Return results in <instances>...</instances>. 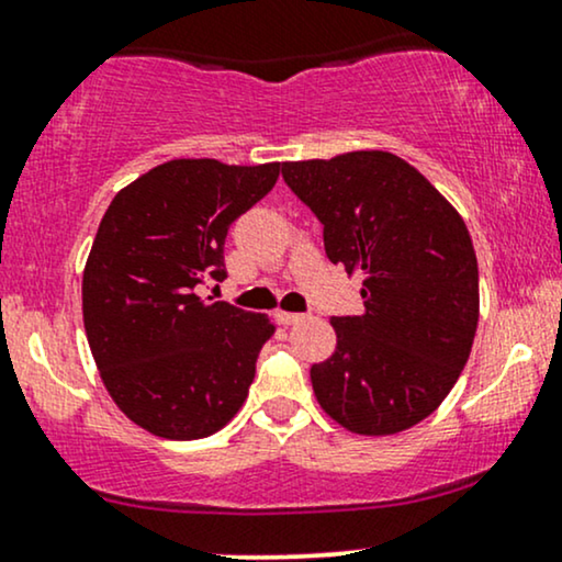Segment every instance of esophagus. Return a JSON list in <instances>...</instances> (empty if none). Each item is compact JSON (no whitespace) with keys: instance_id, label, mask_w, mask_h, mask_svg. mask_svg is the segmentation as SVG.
Instances as JSON below:
<instances>
[{"instance_id":"esophagus-1","label":"esophagus","mask_w":562,"mask_h":562,"mask_svg":"<svg viewBox=\"0 0 562 562\" xmlns=\"http://www.w3.org/2000/svg\"><path fill=\"white\" fill-rule=\"evenodd\" d=\"M274 319H277V324H295L299 319H303V314H290V311H274Z\"/></svg>"}]
</instances>
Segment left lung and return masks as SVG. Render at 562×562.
Here are the masks:
<instances>
[{
    "label": "left lung",
    "mask_w": 562,
    "mask_h": 562,
    "mask_svg": "<svg viewBox=\"0 0 562 562\" xmlns=\"http://www.w3.org/2000/svg\"><path fill=\"white\" fill-rule=\"evenodd\" d=\"M282 178L324 225V251L363 274V314L335 316L337 348L311 367L340 427L382 437L435 414L469 361L479 267L461 214L390 151L285 161Z\"/></svg>",
    "instance_id": "left-lung-1"
}]
</instances>
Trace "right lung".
I'll return each instance as SVG.
<instances>
[{
  "mask_svg": "<svg viewBox=\"0 0 562 562\" xmlns=\"http://www.w3.org/2000/svg\"><path fill=\"white\" fill-rule=\"evenodd\" d=\"M256 167L172 159L112 199L83 272V324L117 408L167 439L214 435L240 411L256 358L274 335L263 314L206 303L222 282L227 229L274 188Z\"/></svg>",
  "mask_w": 562,
  "mask_h": 562,
  "instance_id": "obj_1",
  "label": "right lung"
}]
</instances>
